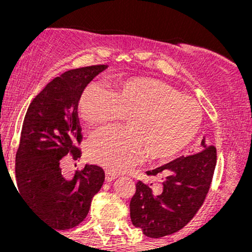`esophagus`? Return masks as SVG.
I'll use <instances>...</instances> for the list:
<instances>
[{
  "label": "esophagus",
  "mask_w": 252,
  "mask_h": 252,
  "mask_svg": "<svg viewBox=\"0 0 252 252\" xmlns=\"http://www.w3.org/2000/svg\"><path fill=\"white\" fill-rule=\"evenodd\" d=\"M116 178H117V175L115 174V173L110 172V170H105V181L110 182V181L115 180Z\"/></svg>",
  "instance_id": "1"
}]
</instances>
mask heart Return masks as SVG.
<instances>
[{
    "label": "heart",
    "mask_w": 252,
    "mask_h": 252,
    "mask_svg": "<svg viewBox=\"0 0 252 252\" xmlns=\"http://www.w3.org/2000/svg\"><path fill=\"white\" fill-rule=\"evenodd\" d=\"M78 110L90 126H105L126 116L128 128L100 130L90 138L86 155L110 172H124L144 155L167 161L195 138L202 114L198 103L153 78L118 82L110 91L96 83L83 90Z\"/></svg>",
    "instance_id": "b5f03b06"
}]
</instances>
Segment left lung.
<instances>
[{
    "mask_svg": "<svg viewBox=\"0 0 252 252\" xmlns=\"http://www.w3.org/2000/svg\"><path fill=\"white\" fill-rule=\"evenodd\" d=\"M201 152L181 156L147 175L161 176L162 185L153 189L136 184L130 201V218L135 227L150 238L172 235L189 222L206 198L217 163V150L201 140Z\"/></svg>",
    "mask_w": 252,
    "mask_h": 252,
    "instance_id": "8db88e82",
    "label": "left lung"
}]
</instances>
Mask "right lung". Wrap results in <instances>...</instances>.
Returning a JSON list of instances; mask_svg holds the SVG:
<instances>
[{"mask_svg":"<svg viewBox=\"0 0 252 252\" xmlns=\"http://www.w3.org/2000/svg\"><path fill=\"white\" fill-rule=\"evenodd\" d=\"M108 65L66 71L32 100L26 112L15 158L17 189L32 210L56 230L77 226L88 216L94 195L102 187L104 170L86 164L72 178L62 174L60 161L82 152L78 100L86 85Z\"/></svg>","mask_w":252,"mask_h":252,"instance_id":"add662e5","label":"right lung"}]
</instances>
